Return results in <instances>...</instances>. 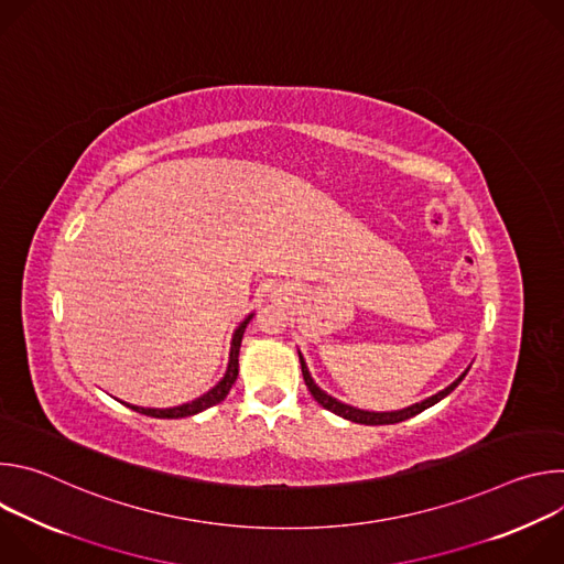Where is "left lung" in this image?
<instances>
[{
    "mask_svg": "<svg viewBox=\"0 0 564 564\" xmlns=\"http://www.w3.org/2000/svg\"><path fill=\"white\" fill-rule=\"evenodd\" d=\"M299 361H301V372H303V379H305V386H307V390L312 392V397L318 401L321 406H324L326 411H330V413H335V415H339V417H344V420H348V422H355V424H366V426H383V424H399V422H404V420H411V417H415V415H420L422 411H426V409H431V406H435L437 401H442L446 394H451L457 386H459V381L466 377V372H468V368L451 383V386H446L444 390H440L437 394H431L429 399H424V401H417V404H413V406H409V409H401V411H386V413H375V411H364V409H357V406H350V404H344V401H339L337 397H333V394H328L326 390H321L318 386H316V381L312 379V375H310V370H307V364H305V359H303V355H301V350H299Z\"/></svg>",
    "mask_w": 564,
    "mask_h": 564,
    "instance_id": "obj_1",
    "label": "left lung"
}]
</instances>
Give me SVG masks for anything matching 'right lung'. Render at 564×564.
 Segmentation results:
<instances>
[{
    "label": "right lung",
    "instance_id": "right-lung-1",
    "mask_svg": "<svg viewBox=\"0 0 564 564\" xmlns=\"http://www.w3.org/2000/svg\"><path fill=\"white\" fill-rule=\"evenodd\" d=\"M254 312H250L240 324L236 326L234 335H231V344H229V361H227V370L223 375V379L209 388L207 392H203L200 397L187 401V404H181V406H172V409H144V406H133V404H122L142 413V415H149V417H158V420H181V417H192V415H198L212 406H216L218 401H223L229 392V388L234 386L236 377H238V352H240V341H243V333L248 328V324L252 321Z\"/></svg>",
    "mask_w": 564,
    "mask_h": 564
}]
</instances>
